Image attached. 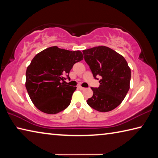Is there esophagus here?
<instances>
[{"mask_svg":"<svg viewBox=\"0 0 158 158\" xmlns=\"http://www.w3.org/2000/svg\"><path fill=\"white\" fill-rule=\"evenodd\" d=\"M78 88L80 89V90H83V89H85V88H84V87H81V86H79Z\"/></svg>","mask_w":158,"mask_h":158,"instance_id":"34e87169","label":"esophagus"}]
</instances>
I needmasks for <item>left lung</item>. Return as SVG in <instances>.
Segmentation results:
<instances>
[{"label":"left lung","instance_id":"left-lung-1","mask_svg":"<svg viewBox=\"0 0 158 158\" xmlns=\"http://www.w3.org/2000/svg\"><path fill=\"white\" fill-rule=\"evenodd\" d=\"M85 60L99 87H91L93 96L87 100L92 109L108 112L119 106L129 90L131 69L123 56L105 46L83 50Z\"/></svg>","mask_w":158,"mask_h":158}]
</instances>
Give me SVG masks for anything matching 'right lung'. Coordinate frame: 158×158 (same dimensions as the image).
<instances>
[{
    "label": "right lung",
    "mask_w": 158,
    "mask_h": 158,
    "mask_svg": "<svg viewBox=\"0 0 158 158\" xmlns=\"http://www.w3.org/2000/svg\"><path fill=\"white\" fill-rule=\"evenodd\" d=\"M82 59L81 52L56 46L34 56L26 71L25 87L38 109L47 114H56L67 108L76 87L62 81L70 78L69 74L73 64Z\"/></svg>",
    "instance_id": "right-lung-1"
}]
</instances>
